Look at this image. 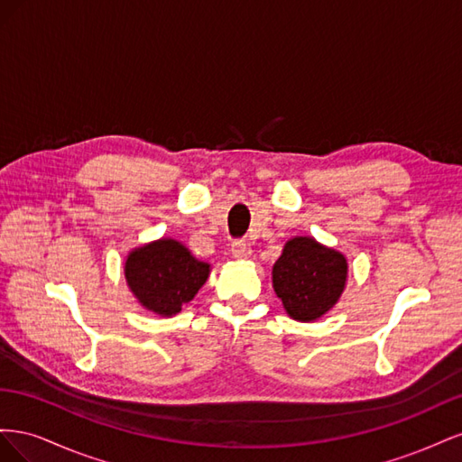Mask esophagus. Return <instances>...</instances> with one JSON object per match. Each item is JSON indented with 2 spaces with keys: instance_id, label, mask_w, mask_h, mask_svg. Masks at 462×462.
Masks as SVG:
<instances>
[{
  "instance_id": "esophagus-1",
  "label": "esophagus",
  "mask_w": 462,
  "mask_h": 462,
  "mask_svg": "<svg viewBox=\"0 0 462 462\" xmlns=\"http://www.w3.org/2000/svg\"><path fill=\"white\" fill-rule=\"evenodd\" d=\"M231 254L236 258V260H245L248 254H250V246L246 241H235L231 245Z\"/></svg>"
}]
</instances>
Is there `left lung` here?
<instances>
[{
	"mask_svg": "<svg viewBox=\"0 0 462 462\" xmlns=\"http://www.w3.org/2000/svg\"><path fill=\"white\" fill-rule=\"evenodd\" d=\"M346 258L312 236L285 243L272 270L275 295L285 312L299 321H314L329 312L345 291Z\"/></svg>",
	"mask_w": 462,
	"mask_h": 462,
	"instance_id": "8db88e82",
	"label": "left lung"
}]
</instances>
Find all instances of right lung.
<instances>
[{"instance_id":"1","label":"right lung","mask_w":462,"mask_h":462,"mask_svg":"<svg viewBox=\"0 0 462 462\" xmlns=\"http://www.w3.org/2000/svg\"><path fill=\"white\" fill-rule=\"evenodd\" d=\"M209 275L200 262L175 239H160L131 250L125 260V279L134 299L160 316L180 312L194 299Z\"/></svg>"}]
</instances>
